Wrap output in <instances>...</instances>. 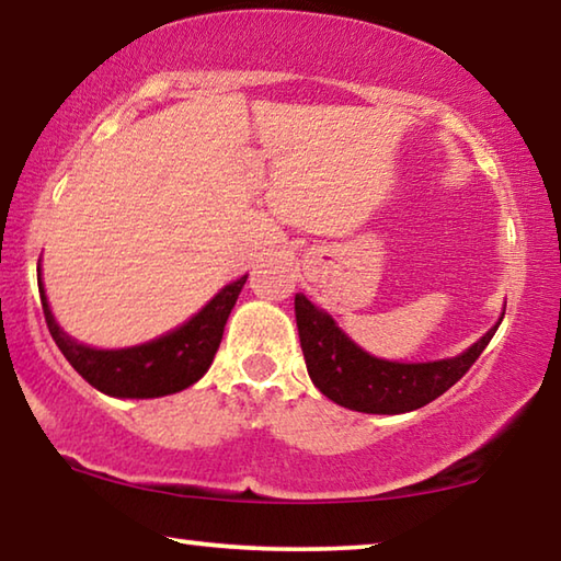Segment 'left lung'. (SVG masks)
<instances>
[{
  "instance_id": "1",
  "label": "left lung",
  "mask_w": 561,
  "mask_h": 561,
  "mask_svg": "<svg viewBox=\"0 0 561 561\" xmlns=\"http://www.w3.org/2000/svg\"><path fill=\"white\" fill-rule=\"evenodd\" d=\"M296 323L313 385L331 402L367 415H402L437 400L473 367L499 329L496 323L453 359L402 364L377 359L364 352L327 311L316 308L304 294H296Z\"/></svg>"
}]
</instances>
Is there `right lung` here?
<instances>
[{"instance_id": "right-lung-1", "label": "right lung", "mask_w": 561, "mask_h": 561, "mask_svg": "<svg viewBox=\"0 0 561 561\" xmlns=\"http://www.w3.org/2000/svg\"><path fill=\"white\" fill-rule=\"evenodd\" d=\"M245 280L248 275H242L230 286H225L180 329L128 348H91L78 344L55 321L43 288V278L37 280V286L47 329H50L65 359L72 364V369L103 394L149 400V397L182 392V389L192 387L194 381L205 377L217 348H220L227 316H230Z\"/></svg>"}]
</instances>
